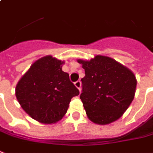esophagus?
Returning <instances> with one entry per match:
<instances>
[{"label":"esophagus","mask_w":153,"mask_h":153,"mask_svg":"<svg viewBox=\"0 0 153 153\" xmlns=\"http://www.w3.org/2000/svg\"><path fill=\"white\" fill-rule=\"evenodd\" d=\"M74 85H75V87L79 89V90H81V82H80L79 80V81H76L75 83H74Z\"/></svg>","instance_id":"1"}]
</instances>
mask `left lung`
Wrapping results in <instances>:
<instances>
[{"label":"left lung","mask_w":153,"mask_h":153,"mask_svg":"<svg viewBox=\"0 0 153 153\" xmlns=\"http://www.w3.org/2000/svg\"><path fill=\"white\" fill-rule=\"evenodd\" d=\"M85 76L80 99L88 119L106 125L123 116L134 99L137 79L134 74L114 59L96 55L90 60L78 59Z\"/></svg>","instance_id":"obj_1"}]
</instances>
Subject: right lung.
I'll return each instance as SVG.
<instances>
[{
    "mask_svg": "<svg viewBox=\"0 0 153 153\" xmlns=\"http://www.w3.org/2000/svg\"><path fill=\"white\" fill-rule=\"evenodd\" d=\"M65 61L46 55L34 62L16 87L21 107L33 119L55 123L65 115L71 99L79 91L62 70Z\"/></svg>",
    "mask_w": 153,
    "mask_h": 153,
    "instance_id": "right-lung-1",
    "label": "right lung"
}]
</instances>
